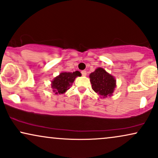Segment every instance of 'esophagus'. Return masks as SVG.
Here are the masks:
<instances>
[{"mask_svg": "<svg viewBox=\"0 0 158 158\" xmlns=\"http://www.w3.org/2000/svg\"><path fill=\"white\" fill-rule=\"evenodd\" d=\"M81 74H82L83 76H85L86 75V71H85V70H83V71H81Z\"/></svg>", "mask_w": 158, "mask_h": 158, "instance_id": "obj_1", "label": "esophagus"}]
</instances>
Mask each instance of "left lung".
I'll list each match as a JSON object with an SVG mask.
<instances>
[{
  "label": "left lung",
  "mask_w": 158,
  "mask_h": 158,
  "mask_svg": "<svg viewBox=\"0 0 158 158\" xmlns=\"http://www.w3.org/2000/svg\"><path fill=\"white\" fill-rule=\"evenodd\" d=\"M91 87L101 98L111 97L116 86L115 77L106 69L98 67L89 75Z\"/></svg>",
  "instance_id": "8db88e82"
}]
</instances>
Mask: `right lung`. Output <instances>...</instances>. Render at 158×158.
Wrapping results in <instances>:
<instances>
[{
    "mask_svg": "<svg viewBox=\"0 0 158 158\" xmlns=\"http://www.w3.org/2000/svg\"><path fill=\"white\" fill-rule=\"evenodd\" d=\"M81 75L79 71L73 73L62 72L51 81V88L56 94H64L70 88L77 77Z\"/></svg>",
    "mask_w": 158,
    "mask_h": 158,
    "instance_id": "right-lung-1",
    "label": "right lung"
}]
</instances>
